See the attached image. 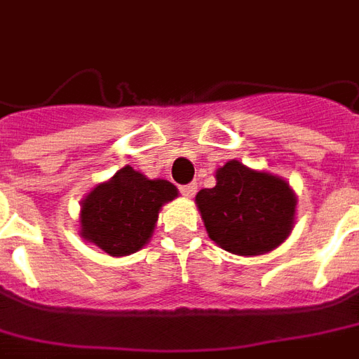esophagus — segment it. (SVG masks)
<instances>
[{"mask_svg":"<svg viewBox=\"0 0 359 359\" xmlns=\"http://www.w3.org/2000/svg\"><path fill=\"white\" fill-rule=\"evenodd\" d=\"M196 190H198V184H196V182H190V184L180 187V194H182L184 198H194V196H196Z\"/></svg>","mask_w":359,"mask_h":359,"instance_id":"esophagus-1","label":"esophagus"}]
</instances>
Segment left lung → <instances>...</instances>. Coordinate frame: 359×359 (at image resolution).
Listing matches in <instances>:
<instances>
[{
  "instance_id": "1",
  "label": "left lung",
  "mask_w": 359,
  "mask_h": 359,
  "mask_svg": "<svg viewBox=\"0 0 359 359\" xmlns=\"http://www.w3.org/2000/svg\"><path fill=\"white\" fill-rule=\"evenodd\" d=\"M209 238L233 255L272 251L293 228V190L280 177L228 161L217 171V184L196 196Z\"/></svg>"
}]
</instances>
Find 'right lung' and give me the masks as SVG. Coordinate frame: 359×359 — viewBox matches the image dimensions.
I'll return each instance as SVG.
<instances>
[{"mask_svg": "<svg viewBox=\"0 0 359 359\" xmlns=\"http://www.w3.org/2000/svg\"><path fill=\"white\" fill-rule=\"evenodd\" d=\"M177 194L169 180H150L123 167L83 200L81 236L112 257L135 253L150 240L161 205Z\"/></svg>", "mask_w": 359, "mask_h": 359, "instance_id": "1", "label": "right lung"}]
</instances>
